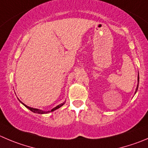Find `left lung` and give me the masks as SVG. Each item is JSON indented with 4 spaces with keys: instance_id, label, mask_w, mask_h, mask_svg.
I'll return each mask as SVG.
<instances>
[{
    "instance_id": "left-lung-1",
    "label": "left lung",
    "mask_w": 148,
    "mask_h": 148,
    "mask_svg": "<svg viewBox=\"0 0 148 148\" xmlns=\"http://www.w3.org/2000/svg\"><path fill=\"white\" fill-rule=\"evenodd\" d=\"M138 86H139V75H138V84H137V86H136V91H137V89H138ZM136 92H135V93H136Z\"/></svg>"
}]
</instances>
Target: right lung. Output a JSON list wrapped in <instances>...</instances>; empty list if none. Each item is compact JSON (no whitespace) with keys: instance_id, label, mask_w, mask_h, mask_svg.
Segmentation results:
<instances>
[{"instance_id":"obj_1","label":"right lung","mask_w":148,"mask_h":148,"mask_svg":"<svg viewBox=\"0 0 148 148\" xmlns=\"http://www.w3.org/2000/svg\"><path fill=\"white\" fill-rule=\"evenodd\" d=\"M22 104H23V105H25V106L27 108H28V109H29V110H30L32 111V112H36V113H38V114H44V113H48V112H52V111H54V110H55L58 109V108H60V107L62 106V105H63V104H61V105H57V106L56 107V108H53V109H52L51 111H48V112H46V111H43V110H40L36 109V108H30V107H28V106H27L26 105H25V104H24V103H22Z\"/></svg>"}]
</instances>
